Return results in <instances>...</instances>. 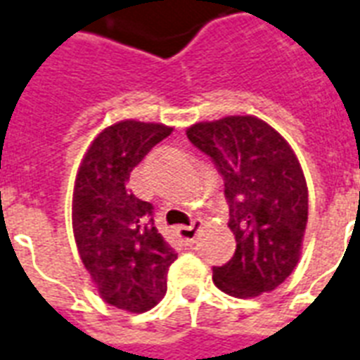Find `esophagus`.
Segmentation results:
<instances>
[{"instance_id":"obj_1","label":"esophagus","mask_w":360,"mask_h":360,"mask_svg":"<svg viewBox=\"0 0 360 360\" xmlns=\"http://www.w3.org/2000/svg\"><path fill=\"white\" fill-rule=\"evenodd\" d=\"M200 221H193L188 227H179L177 229V236L181 238V242L183 244H187V246H191L194 240H196V234H198V229H200Z\"/></svg>"}]
</instances>
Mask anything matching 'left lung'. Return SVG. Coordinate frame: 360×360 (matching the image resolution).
I'll use <instances>...</instances> for the list:
<instances>
[{"mask_svg":"<svg viewBox=\"0 0 360 360\" xmlns=\"http://www.w3.org/2000/svg\"><path fill=\"white\" fill-rule=\"evenodd\" d=\"M223 177L229 229L236 250L214 267L215 286L255 297L286 281L297 265L307 227V183L281 133L255 116H227L187 129Z\"/></svg>","mask_w":360,"mask_h":360,"instance_id":"left-lung-1","label":"left lung"}]
</instances>
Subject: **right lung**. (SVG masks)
<instances>
[{
	"mask_svg": "<svg viewBox=\"0 0 360 360\" xmlns=\"http://www.w3.org/2000/svg\"><path fill=\"white\" fill-rule=\"evenodd\" d=\"M173 127L126 120L98 133L79 166L72 229L82 263L106 303L153 309L177 254L154 227V206L127 188L129 173Z\"/></svg>",
	"mask_w": 360,
	"mask_h": 360,
	"instance_id": "add662e5",
	"label": "right lung"
}]
</instances>
